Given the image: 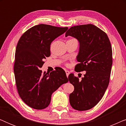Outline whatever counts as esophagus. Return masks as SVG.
Masks as SVG:
<instances>
[{
  "instance_id": "obj_1",
  "label": "esophagus",
  "mask_w": 126,
  "mask_h": 126,
  "mask_svg": "<svg viewBox=\"0 0 126 126\" xmlns=\"http://www.w3.org/2000/svg\"><path fill=\"white\" fill-rule=\"evenodd\" d=\"M65 73H66V76H67V77H68V76H69V75L70 72H69V71H68V70H65Z\"/></svg>"
}]
</instances>
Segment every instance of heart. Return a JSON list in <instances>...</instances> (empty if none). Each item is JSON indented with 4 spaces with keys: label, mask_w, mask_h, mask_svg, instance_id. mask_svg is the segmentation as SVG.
<instances>
[{
    "label": "heart",
    "mask_w": 126,
    "mask_h": 126,
    "mask_svg": "<svg viewBox=\"0 0 126 126\" xmlns=\"http://www.w3.org/2000/svg\"><path fill=\"white\" fill-rule=\"evenodd\" d=\"M75 39V38H71V39ZM69 39V40H70Z\"/></svg>",
    "instance_id": "1"
}]
</instances>
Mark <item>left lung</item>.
Listing matches in <instances>:
<instances>
[{
	"instance_id": "1",
	"label": "left lung",
	"mask_w": 126,
	"mask_h": 126,
	"mask_svg": "<svg viewBox=\"0 0 126 126\" xmlns=\"http://www.w3.org/2000/svg\"><path fill=\"white\" fill-rule=\"evenodd\" d=\"M68 35L80 42L77 57L79 63L75 71H86L81 80L73 73L69 75V81L74 86L69 102L75 110L86 111L99 102L109 84L112 65L111 42L106 32L92 24L71 27L65 34Z\"/></svg>"
}]
</instances>
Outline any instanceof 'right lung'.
Returning a JSON list of instances; mask_svg holds the SVG:
<instances>
[{
    "instance_id": "1",
    "label": "right lung",
    "mask_w": 126,
    "mask_h": 126,
    "mask_svg": "<svg viewBox=\"0 0 126 126\" xmlns=\"http://www.w3.org/2000/svg\"><path fill=\"white\" fill-rule=\"evenodd\" d=\"M68 29L40 24L27 30L18 41L14 66L15 82L19 95L31 108L47 107L53 93L68 81L61 68L49 75L40 70L44 60L50 56L51 43Z\"/></svg>"
}]
</instances>
